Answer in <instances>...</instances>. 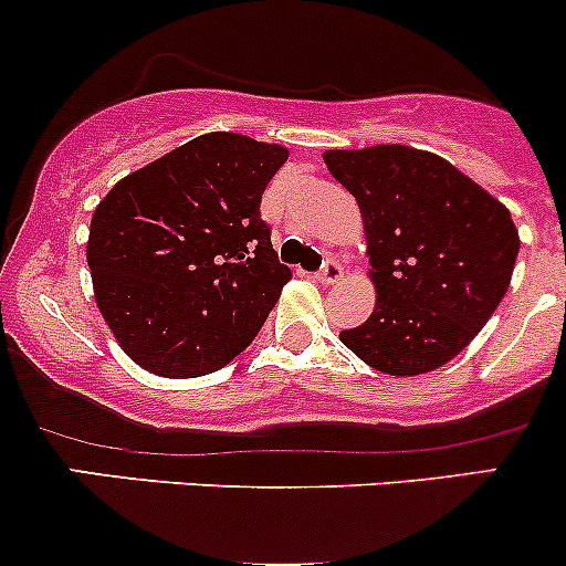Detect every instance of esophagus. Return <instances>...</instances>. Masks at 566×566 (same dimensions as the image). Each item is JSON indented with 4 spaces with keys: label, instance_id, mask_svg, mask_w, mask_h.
Returning <instances> with one entry per match:
<instances>
[{
    "label": "esophagus",
    "instance_id": "1",
    "mask_svg": "<svg viewBox=\"0 0 566 566\" xmlns=\"http://www.w3.org/2000/svg\"><path fill=\"white\" fill-rule=\"evenodd\" d=\"M342 276H345V271H342V265H339V262H336V260L325 262L323 271L317 273V279H319V282H323V284H336Z\"/></svg>",
    "mask_w": 566,
    "mask_h": 566
}]
</instances>
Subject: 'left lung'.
Masks as SVG:
<instances>
[{
    "instance_id": "left-lung-1",
    "label": "left lung",
    "mask_w": 566,
    "mask_h": 566,
    "mask_svg": "<svg viewBox=\"0 0 566 566\" xmlns=\"http://www.w3.org/2000/svg\"><path fill=\"white\" fill-rule=\"evenodd\" d=\"M356 197L375 310L342 345L394 378L452 361L499 310L515 271L517 227L493 193L436 153L408 145L325 150Z\"/></svg>"
}]
</instances>
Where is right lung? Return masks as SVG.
<instances>
[{"label":"right lung","instance_id":"obj_1","mask_svg":"<svg viewBox=\"0 0 566 566\" xmlns=\"http://www.w3.org/2000/svg\"><path fill=\"white\" fill-rule=\"evenodd\" d=\"M287 147L213 130L125 175L90 224L93 293L130 361L199 378L251 345L290 282L260 219Z\"/></svg>","mask_w":566,"mask_h":566}]
</instances>
